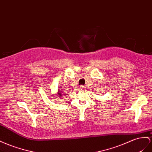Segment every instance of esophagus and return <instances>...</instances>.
Here are the masks:
<instances>
[{
	"label": "esophagus",
	"instance_id": "esophagus-1",
	"mask_svg": "<svg viewBox=\"0 0 152 152\" xmlns=\"http://www.w3.org/2000/svg\"><path fill=\"white\" fill-rule=\"evenodd\" d=\"M84 88V86H79V89H80V90H82V89H83Z\"/></svg>",
	"mask_w": 152,
	"mask_h": 152
}]
</instances>
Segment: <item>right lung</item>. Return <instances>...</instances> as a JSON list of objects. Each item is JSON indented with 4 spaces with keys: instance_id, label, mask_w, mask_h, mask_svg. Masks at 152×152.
Here are the masks:
<instances>
[{
    "instance_id": "obj_1",
    "label": "right lung",
    "mask_w": 152,
    "mask_h": 152,
    "mask_svg": "<svg viewBox=\"0 0 152 152\" xmlns=\"http://www.w3.org/2000/svg\"><path fill=\"white\" fill-rule=\"evenodd\" d=\"M59 96V97H60L61 98H62V97H63V95H62V94H61V90H59L58 91V95H57Z\"/></svg>"
}]
</instances>
